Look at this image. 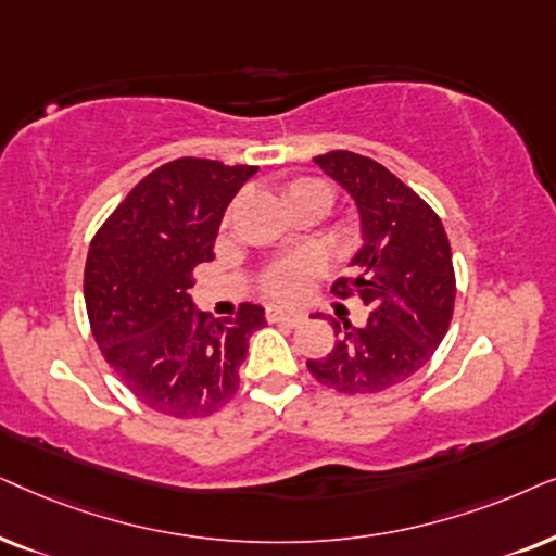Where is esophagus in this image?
<instances>
[{
	"mask_svg": "<svg viewBox=\"0 0 556 556\" xmlns=\"http://www.w3.org/2000/svg\"><path fill=\"white\" fill-rule=\"evenodd\" d=\"M266 317H269L271 323H285V325H302L307 320V315L302 313V309L298 307H290V309H279V307H271L269 313H266Z\"/></svg>",
	"mask_w": 556,
	"mask_h": 556,
	"instance_id": "obj_1",
	"label": "esophagus"
}]
</instances>
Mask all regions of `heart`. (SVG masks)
Listing matches in <instances>:
<instances>
[{"label": "heart", "instance_id": "b5f03b06", "mask_svg": "<svg viewBox=\"0 0 556 556\" xmlns=\"http://www.w3.org/2000/svg\"><path fill=\"white\" fill-rule=\"evenodd\" d=\"M309 192H323L330 198L328 188L317 180H294L290 185V201L300 195H309ZM320 271V264L313 256H298L290 262H282L271 266L264 277V292L271 300H298L300 294L307 292L309 282H313L315 274Z\"/></svg>", "mask_w": 556, "mask_h": 556}]
</instances>
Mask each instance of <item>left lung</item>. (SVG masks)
Returning <instances> with one entry per match:
<instances>
[{
  "mask_svg": "<svg viewBox=\"0 0 556 556\" xmlns=\"http://www.w3.org/2000/svg\"><path fill=\"white\" fill-rule=\"evenodd\" d=\"M315 165L351 195L361 224V249L348 262L355 277L332 290L355 292L371 315L361 328L332 320L336 348L307 368L343 394H376L417 374L445 338L455 307L453 251L438 213L376 160L328 152Z\"/></svg>",
  "mask_w": 556,
  "mask_h": 556,
  "instance_id": "obj_1",
  "label": "left lung"
}]
</instances>
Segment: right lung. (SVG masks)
I'll return each mask as SVG.
<instances>
[{"label":"right lung","mask_w":556,"mask_h":556,"mask_svg":"<svg viewBox=\"0 0 556 556\" xmlns=\"http://www.w3.org/2000/svg\"><path fill=\"white\" fill-rule=\"evenodd\" d=\"M258 167L180 157L135 185L93 236L86 309L103 358L131 394L169 417H205L239 389L264 307L195 313L192 269L213 262L220 220Z\"/></svg>","instance_id":"right-lung-1"}]
</instances>
